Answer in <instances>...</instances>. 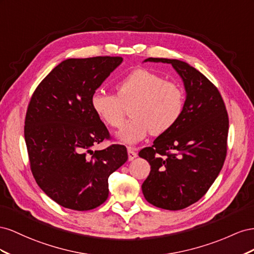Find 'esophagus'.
<instances>
[{
	"instance_id": "1",
	"label": "esophagus",
	"mask_w": 254,
	"mask_h": 254,
	"mask_svg": "<svg viewBox=\"0 0 254 254\" xmlns=\"http://www.w3.org/2000/svg\"><path fill=\"white\" fill-rule=\"evenodd\" d=\"M127 154H128V161H133L134 158L137 157L136 151L134 150V148H131V147L127 148Z\"/></svg>"
}]
</instances>
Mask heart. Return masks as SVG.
<instances>
[{
    "instance_id": "obj_1",
    "label": "heart",
    "mask_w": 254,
    "mask_h": 254,
    "mask_svg": "<svg viewBox=\"0 0 254 254\" xmlns=\"http://www.w3.org/2000/svg\"><path fill=\"white\" fill-rule=\"evenodd\" d=\"M117 96L103 89L92 92L93 112L106 126L120 127L125 120V105L134 103L132 119L120 129L117 137L125 143H136L152 133L162 135L175 127L184 107L181 87L146 68L135 69L117 83Z\"/></svg>"
}]
</instances>
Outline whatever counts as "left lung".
<instances>
[{"mask_svg": "<svg viewBox=\"0 0 254 254\" xmlns=\"http://www.w3.org/2000/svg\"><path fill=\"white\" fill-rule=\"evenodd\" d=\"M170 64L182 78L186 100L180 119L139 156L151 171L141 185L149 203L178 211L200 200L218 177L227 155L229 117L216 86L185 62L150 59Z\"/></svg>", "mask_w": 254, "mask_h": 254, "instance_id": "obj_1", "label": "left lung"}]
</instances>
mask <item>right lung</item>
Returning a JSON list of instances; mask_svg holds the SVG:
<instances>
[{"mask_svg": "<svg viewBox=\"0 0 254 254\" xmlns=\"http://www.w3.org/2000/svg\"><path fill=\"white\" fill-rule=\"evenodd\" d=\"M122 57L62 62L42 79L27 107L24 137L38 186L60 205L89 211L106 201L108 177L127 161V148L92 147L110 138L90 98Z\"/></svg>", "mask_w": 254, "mask_h": 254, "instance_id": "obj_1", "label": "right lung"}]
</instances>
